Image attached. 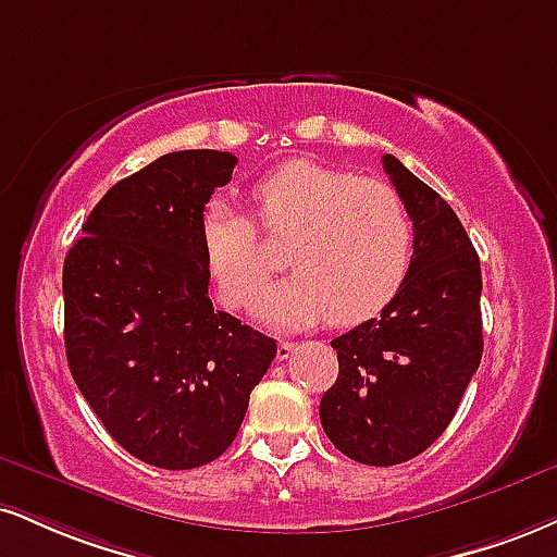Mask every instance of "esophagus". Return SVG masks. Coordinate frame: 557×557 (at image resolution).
I'll list each match as a JSON object with an SVG mask.
<instances>
[{
    "label": "esophagus",
    "instance_id": "obj_1",
    "mask_svg": "<svg viewBox=\"0 0 557 557\" xmlns=\"http://www.w3.org/2000/svg\"><path fill=\"white\" fill-rule=\"evenodd\" d=\"M298 347V343H290V339H280V345H277V358L280 360H287L293 355V350H296Z\"/></svg>",
    "mask_w": 557,
    "mask_h": 557
}]
</instances>
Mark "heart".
<instances>
[{
  "mask_svg": "<svg viewBox=\"0 0 557 557\" xmlns=\"http://www.w3.org/2000/svg\"><path fill=\"white\" fill-rule=\"evenodd\" d=\"M251 210L261 236L285 240L283 264L290 270L257 300L267 324H363L410 277L414 223L401 194L384 181L290 160L251 186ZM199 244L218 298L233 311L251 306L270 261L249 214L212 199L199 218Z\"/></svg>",
  "mask_w": 557,
  "mask_h": 557,
  "instance_id": "b5f03b06",
  "label": "heart"
}]
</instances>
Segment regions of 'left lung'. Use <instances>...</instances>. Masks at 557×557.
I'll return each instance as SVG.
<instances>
[{"label": "left lung", "mask_w": 557, "mask_h": 557, "mask_svg": "<svg viewBox=\"0 0 557 557\" xmlns=\"http://www.w3.org/2000/svg\"><path fill=\"white\" fill-rule=\"evenodd\" d=\"M384 171L414 223L399 296L332 339L339 373L321 397L324 433L360 465L410 461L446 431L482 358L480 257L457 212L394 156Z\"/></svg>", "instance_id": "obj_1"}]
</instances>
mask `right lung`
Returning <instances> with one entry per match:
<instances>
[{
	"instance_id": "right-lung-1",
	"label": "right lung",
	"mask_w": 557,
	"mask_h": 557,
	"mask_svg": "<svg viewBox=\"0 0 557 557\" xmlns=\"http://www.w3.org/2000/svg\"><path fill=\"white\" fill-rule=\"evenodd\" d=\"M238 158L181 150L106 191L64 259V347L106 431L160 470H194L236 438L277 343L207 285L199 218Z\"/></svg>"
}]
</instances>
